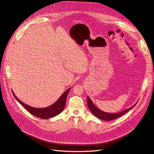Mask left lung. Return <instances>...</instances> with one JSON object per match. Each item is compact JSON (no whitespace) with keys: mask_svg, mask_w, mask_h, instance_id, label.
<instances>
[{"mask_svg":"<svg viewBox=\"0 0 154 154\" xmlns=\"http://www.w3.org/2000/svg\"><path fill=\"white\" fill-rule=\"evenodd\" d=\"M137 104H134L132 106L130 107L129 109H126L122 112H120L118 113H108V112H105L102 111L100 110L96 106L94 105V103H92V101L90 99V97L87 96V105L88 109L91 110V112L94 114L95 116H96L97 118H98L99 119H101L102 120H105V121H111V120H114L115 119H117L121 116L124 115L128 112L130 109H132L133 107Z\"/></svg>","mask_w":154,"mask_h":154,"instance_id":"obj_1","label":"left lung"}]
</instances>
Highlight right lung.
<instances>
[{
  "mask_svg": "<svg viewBox=\"0 0 154 154\" xmlns=\"http://www.w3.org/2000/svg\"><path fill=\"white\" fill-rule=\"evenodd\" d=\"M70 89H71V88H68V89L59 97L58 100L56 101L54 104L48 107L42 109L35 108V107H32L28 105L25 104L20 100H18V97L13 93V92H12L14 97H15V99L19 102V103L24 106L30 114L36 116L37 118H40L42 119H49L58 115L63 111L65 107V105H66L67 96L68 95V93L69 92Z\"/></svg>",
  "mask_w": 154,
  "mask_h": 154,
  "instance_id": "1",
  "label": "right lung"
}]
</instances>
